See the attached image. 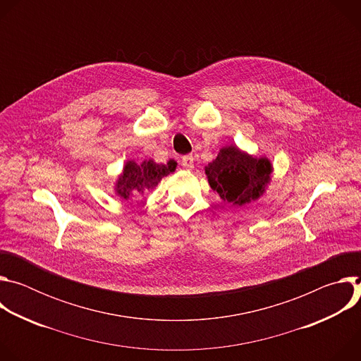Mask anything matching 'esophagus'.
Wrapping results in <instances>:
<instances>
[{
	"instance_id": "obj_1",
	"label": "esophagus",
	"mask_w": 361,
	"mask_h": 361,
	"mask_svg": "<svg viewBox=\"0 0 361 361\" xmlns=\"http://www.w3.org/2000/svg\"><path fill=\"white\" fill-rule=\"evenodd\" d=\"M181 166L187 170H192L194 169V157L191 156V154H188V156H184L181 159Z\"/></svg>"
}]
</instances>
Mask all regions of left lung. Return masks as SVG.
Masks as SVG:
<instances>
[{
  "instance_id": "8db88e82",
  "label": "left lung",
  "mask_w": 361,
  "mask_h": 361,
  "mask_svg": "<svg viewBox=\"0 0 361 361\" xmlns=\"http://www.w3.org/2000/svg\"><path fill=\"white\" fill-rule=\"evenodd\" d=\"M273 167L267 159H255L235 145L224 147L205 167L210 187L233 205L259 198L270 183Z\"/></svg>"
}]
</instances>
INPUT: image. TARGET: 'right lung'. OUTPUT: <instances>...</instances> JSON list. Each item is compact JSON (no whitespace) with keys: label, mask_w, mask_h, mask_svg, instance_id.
<instances>
[{"label":"right lung","mask_w":361,"mask_h":361,"mask_svg":"<svg viewBox=\"0 0 361 361\" xmlns=\"http://www.w3.org/2000/svg\"><path fill=\"white\" fill-rule=\"evenodd\" d=\"M174 170L176 166L173 163L166 166L154 163L152 160H145L141 164L128 161L116 184V191L120 197L128 200L131 195L142 194L145 190H152L163 177L169 176Z\"/></svg>","instance_id":"1"}]
</instances>
